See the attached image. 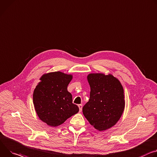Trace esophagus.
Masks as SVG:
<instances>
[{
    "mask_svg": "<svg viewBox=\"0 0 157 157\" xmlns=\"http://www.w3.org/2000/svg\"><path fill=\"white\" fill-rule=\"evenodd\" d=\"M78 107H79V111L81 112V111H82V105L81 104H80V105H78Z\"/></svg>",
    "mask_w": 157,
    "mask_h": 157,
    "instance_id": "esophagus-1",
    "label": "esophagus"
}]
</instances>
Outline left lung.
I'll use <instances>...</instances> for the list:
<instances>
[{
	"label": "left lung",
	"mask_w": 157,
	"mask_h": 157,
	"mask_svg": "<svg viewBox=\"0 0 157 157\" xmlns=\"http://www.w3.org/2000/svg\"><path fill=\"white\" fill-rule=\"evenodd\" d=\"M87 78L91 91L83 115L96 130H106L117 123L124 111L123 86L111 75L90 74Z\"/></svg>",
	"instance_id": "obj_1"
}]
</instances>
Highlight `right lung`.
<instances>
[{"mask_svg": "<svg viewBox=\"0 0 157 157\" xmlns=\"http://www.w3.org/2000/svg\"><path fill=\"white\" fill-rule=\"evenodd\" d=\"M72 78L71 75L59 71L40 78L34 91L33 103L39 118L48 125L59 126L79 111L67 90Z\"/></svg>", "mask_w": 157, "mask_h": 157, "instance_id": "add662e5", "label": "right lung"}]
</instances>
